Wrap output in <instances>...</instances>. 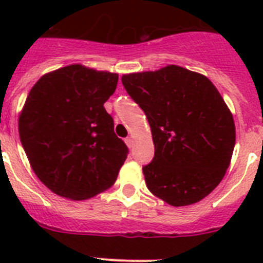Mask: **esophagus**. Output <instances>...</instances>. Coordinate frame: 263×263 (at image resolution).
Here are the masks:
<instances>
[{
	"instance_id": "1",
	"label": "esophagus",
	"mask_w": 263,
	"mask_h": 263,
	"mask_svg": "<svg viewBox=\"0 0 263 263\" xmlns=\"http://www.w3.org/2000/svg\"><path fill=\"white\" fill-rule=\"evenodd\" d=\"M125 143H126V145H127V147L132 148V147H133V146H134L133 138H132V137H127V138L125 139Z\"/></svg>"
}]
</instances>
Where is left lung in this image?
I'll list each match as a JSON object with an SVG mask.
<instances>
[{"label":"left lung","mask_w":263,"mask_h":263,"mask_svg":"<svg viewBox=\"0 0 263 263\" xmlns=\"http://www.w3.org/2000/svg\"><path fill=\"white\" fill-rule=\"evenodd\" d=\"M147 117L155 154L142 168L148 191L173 206L203 200L231 164L236 126L217 88L183 67L122 76Z\"/></svg>","instance_id":"8db88e82"}]
</instances>
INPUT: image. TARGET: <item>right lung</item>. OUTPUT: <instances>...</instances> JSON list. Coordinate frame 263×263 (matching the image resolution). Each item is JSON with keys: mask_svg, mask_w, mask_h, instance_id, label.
<instances>
[{"mask_svg": "<svg viewBox=\"0 0 263 263\" xmlns=\"http://www.w3.org/2000/svg\"><path fill=\"white\" fill-rule=\"evenodd\" d=\"M118 75L69 64L42 76L29 92L18 132L32 171L48 190L87 200L115 184L127 147L104 103Z\"/></svg>", "mask_w": 263, "mask_h": 263, "instance_id": "right-lung-1", "label": "right lung"}]
</instances>
